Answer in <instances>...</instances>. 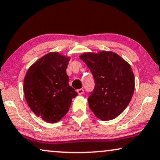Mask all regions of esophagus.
<instances>
[{"mask_svg":"<svg viewBox=\"0 0 160 160\" xmlns=\"http://www.w3.org/2000/svg\"><path fill=\"white\" fill-rule=\"evenodd\" d=\"M77 92H78L79 95H81V94H82V93H83L84 91H83V89H82V88H80V89H78V90L77 91Z\"/></svg>","mask_w":160,"mask_h":160,"instance_id":"34e87169","label":"esophagus"}]
</instances>
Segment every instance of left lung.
<instances>
[{
  "label": "left lung",
  "mask_w": 160,
  "mask_h": 160,
  "mask_svg": "<svg viewBox=\"0 0 160 160\" xmlns=\"http://www.w3.org/2000/svg\"><path fill=\"white\" fill-rule=\"evenodd\" d=\"M80 58L95 80V88L88 99L91 111L102 121L116 118L128 106L135 90L131 66L112 51L86 52Z\"/></svg>",
  "instance_id": "1"
}]
</instances>
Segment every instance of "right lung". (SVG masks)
Returning a JSON list of instances; mask_svg holds the SVG:
<instances>
[{"mask_svg":"<svg viewBox=\"0 0 160 160\" xmlns=\"http://www.w3.org/2000/svg\"><path fill=\"white\" fill-rule=\"evenodd\" d=\"M70 57L58 52L44 55L33 63L23 81L28 105L37 116L48 123H56L69 111L78 95L69 85L67 74Z\"/></svg>","mask_w":160,"mask_h":160,"instance_id":"add662e5","label":"right lung"}]
</instances>
